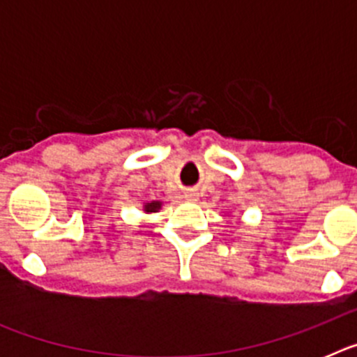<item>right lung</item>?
Listing matches in <instances>:
<instances>
[{"label": "right lung", "mask_w": 357, "mask_h": 357, "mask_svg": "<svg viewBox=\"0 0 357 357\" xmlns=\"http://www.w3.org/2000/svg\"><path fill=\"white\" fill-rule=\"evenodd\" d=\"M159 207H160L159 202H151V204H148V206L144 207V209H146V213H155V211L159 209Z\"/></svg>", "instance_id": "right-lung-1"}]
</instances>
